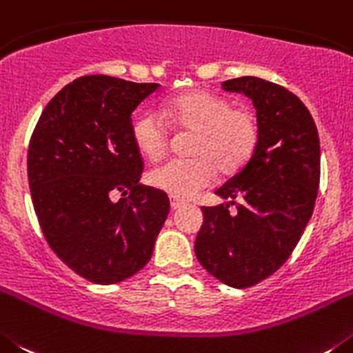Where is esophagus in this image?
Listing matches in <instances>:
<instances>
[{"label":"esophagus","instance_id":"1","mask_svg":"<svg viewBox=\"0 0 353 353\" xmlns=\"http://www.w3.org/2000/svg\"><path fill=\"white\" fill-rule=\"evenodd\" d=\"M184 205V202L183 200H179V199H174V196H170V208L174 209V211H177V209H181Z\"/></svg>","mask_w":353,"mask_h":353}]
</instances>
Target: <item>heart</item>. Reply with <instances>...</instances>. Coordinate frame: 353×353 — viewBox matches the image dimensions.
<instances>
[{"label":"heart","instance_id":"obj_1","mask_svg":"<svg viewBox=\"0 0 353 353\" xmlns=\"http://www.w3.org/2000/svg\"><path fill=\"white\" fill-rule=\"evenodd\" d=\"M158 112H142L132 121V139L148 160H160L169 149L170 133L163 117L176 128L193 132L192 158H174L148 174L153 188L174 199H192L208 188L216 172L234 174L255 153L260 125L255 112L208 91H188L165 101Z\"/></svg>","mask_w":353,"mask_h":353}]
</instances>
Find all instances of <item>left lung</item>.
I'll return each mask as SVG.
<instances>
[{
    "label": "left lung",
    "instance_id": "8db88e82",
    "mask_svg": "<svg viewBox=\"0 0 353 353\" xmlns=\"http://www.w3.org/2000/svg\"><path fill=\"white\" fill-rule=\"evenodd\" d=\"M221 88L253 101L260 139L250 161L216 190L227 204L202 208L195 255L221 283L246 288L278 271L299 243L319 193L320 141L310 110L281 85L239 77Z\"/></svg>",
    "mask_w": 353,
    "mask_h": 353
}]
</instances>
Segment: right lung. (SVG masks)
I'll return each mask as SVG.
<instances>
[{
    "instance_id": "add662e5",
    "label": "right lung",
    "mask_w": 353,
    "mask_h": 353,
    "mask_svg": "<svg viewBox=\"0 0 353 353\" xmlns=\"http://www.w3.org/2000/svg\"><path fill=\"white\" fill-rule=\"evenodd\" d=\"M160 84L75 79L47 103L30 142L28 179L52 252L82 278L119 283L153 255L170 202L142 186L132 114ZM114 192L128 194L117 203Z\"/></svg>"
}]
</instances>
